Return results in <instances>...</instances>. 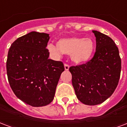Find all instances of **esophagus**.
<instances>
[{
  "instance_id": "esophagus-1",
  "label": "esophagus",
  "mask_w": 127,
  "mask_h": 127,
  "mask_svg": "<svg viewBox=\"0 0 127 127\" xmlns=\"http://www.w3.org/2000/svg\"><path fill=\"white\" fill-rule=\"evenodd\" d=\"M64 69H65V71H68V69H69V66H68L67 64H64Z\"/></svg>"
}]
</instances>
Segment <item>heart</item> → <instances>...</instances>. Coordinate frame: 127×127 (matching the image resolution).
Here are the masks:
<instances>
[{
	"instance_id": "1",
	"label": "heart",
	"mask_w": 127,
	"mask_h": 127,
	"mask_svg": "<svg viewBox=\"0 0 127 127\" xmlns=\"http://www.w3.org/2000/svg\"><path fill=\"white\" fill-rule=\"evenodd\" d=\"M57 48L48 46V50L55 54L61 52L70 54L71 61L76 64L86 63L92 58L95 50V43L89 37H72L63 38L56 42Z\"/></svg>"
}]
</instances>
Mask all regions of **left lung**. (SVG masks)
Instances as JSON below:
<instances>
[{"label": "left lung", "mask_w": 127, "mask_h": 127, "mask_svg": "<svg viewBox=\"0 0 127 127\" xmlns=\"http://www.w3.org/2000/svg\"><path fill=\"white\" fill-rule=\"evenodd\" d=\"M92 32L96 40L93 59L69 68L77 99L90 106L101 104L111 96L118 85L121 71V59L116 44L106 35Z\"/></svg>", "instance_id": "8db88e82"}]
</instances>
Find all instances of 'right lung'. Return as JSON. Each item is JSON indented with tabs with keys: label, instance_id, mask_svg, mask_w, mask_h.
Returning <instances> with one entry per match:
<instances>
[{
	"label": "right lung",
	"instance_id": "right-lung-1",
	"mask_svg": "<svg viewBox=\"0 0 127 127\" xmlns=\"http://www.w3.org/2000/svg\"><path fill=\"white\" fill-rule=\"evenodd\" d=\"M49 34L32 32L11 46L6 61L8 80L14 94L33 107L46 106L54 99L61 73V61L49 59Z\"/></svg>",
	"mask_w": 127,
	"mask_h": 127
}]
</instances>
